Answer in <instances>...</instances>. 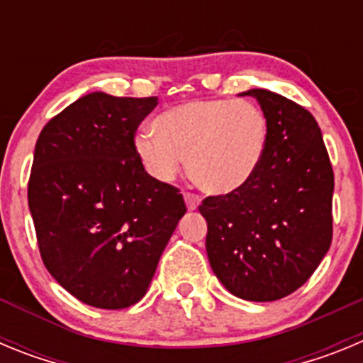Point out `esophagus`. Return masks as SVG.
<instances>
[{
  "label": "esophagus",
  "instance_id": "1",
  "mask_svg": "<svg viewBox=\"0 0 363 363\" xmlns=\"http://www.w3.org/2000/svg\"><path fill=\"white\" fill-rule=\"evenodd\" d=\"M184 198H185V203H187L189 211L196 209L201 201V198L198 196V194H194V192H184Z\"/></svg>",
  "mask_w": 363,
  "mask_h": 363
}]
</instances>
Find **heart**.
Masks as SVG:
<instances>
[{"label": "heart", "mask_w": 363, "mask_h": 363, "mask_svg": "<svg viewBox=\"0 0 363 363\" xmlns=\"http://www.w3.org/2000/svg\"><path fill=\"white\" fill-rule=\"evenodd\" d=\"M134 138L145 171L172 182L187 156L189 176L203 191L227 194L258 171L269 143V120L251 99H196L176 105Z\"/></svg>", "instance_id": "1"}]
</instances>
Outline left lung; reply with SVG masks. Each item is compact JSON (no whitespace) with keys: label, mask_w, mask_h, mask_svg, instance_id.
<instances>
[{"label":"left lung","mask_w":363,"mask_h":363,"mask_svg":"<svg viewBox=\"0 0 363 363\" xmlns=\"http://www.w3.org/2000/svg\"><path fill=\"white\" fill-rule=\"evenodd\" d=\"M269 120L265 156L245 185L207 196V256L234 296L274 301L300 289L333 240L335 174L322 130L307 108L251 89Z\"/></svg>","instance_id":"1"}]
</instances>
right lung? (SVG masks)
<instances>
[{
    "label": "right lung",
    "instance_id": "add662e5",
    "mask_svg": "<svg viewBox=\"0 0 363 363\" xmlns=\"http://www.w3.org/2000/svg\"><path fill=\"white\" fill-rule=\"evenodd\" d=\"M158 98L92 92L45 125L28 207L54 280L86 306L125 309L147 293L187 213L179 189L147 174L134 138Z\"/></svg>",
    "mask_w": 363,
    "mask_h": 363
}]
</instances>
